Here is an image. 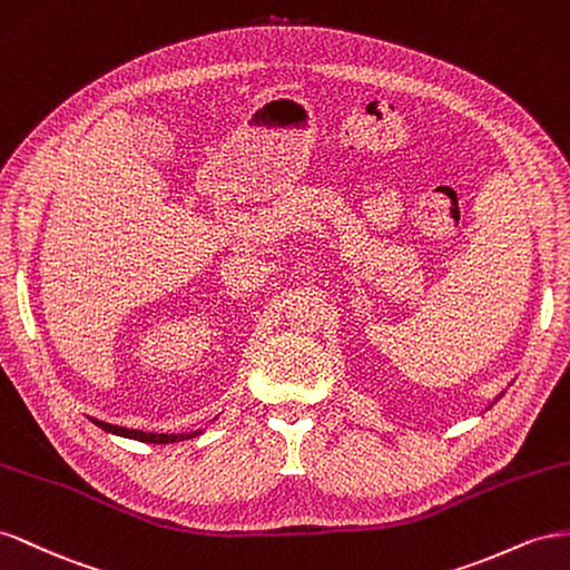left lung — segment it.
<instances>
[{
  "label": "left lung",
  "mask_w": 570,
  "mask_h": 570,
  "mask_svg": "<svg viewBox=\"0 0 570 570\" xmlns=\"http://www.w3.org/2000/svg\"><path fill=\"white\" fill-rule=\"evenodd\" d=\"M501 396H503V392H501V394H499V396H497V399H494V401H492V403H490V405H494V403H497V401H499V399H501ZM490 405H487V409H490Z\"/></svg>",
  "instance_id": "obj_1"
}]
</instances>
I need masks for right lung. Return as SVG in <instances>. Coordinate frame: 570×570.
<instances>
[{
	"label": "right lung",
	"mask_w": 570,
	"mask_h": 570,
	"mask_svg": "<svg viewBox=\"0 0 570 570\" xmlns=\"http://www.w3.org/2000/svg\"><path fill=\"white\" fill-rule=\"evenodd\" d=\"M90 422H95L97 428L109 432V434H117V436H126V439H136V442H148V444H176V442H184V439H193L203 434V430H195V432H184V434H167V432H142V430H128V428H119V425H109L105 420H97V417H88ZM217 420V417H215Z\"/></svg>",
	"instance_id": "1"
}]
</instances>
